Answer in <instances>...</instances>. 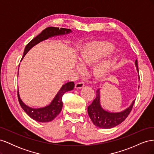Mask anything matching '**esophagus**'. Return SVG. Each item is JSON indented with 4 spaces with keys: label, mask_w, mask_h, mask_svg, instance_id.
<instances>
[{
    "label": "esophagus",
    "mask_w": 154,
    "mask_h": 154,
    "mask_svg": "<svg viewBox=\"0 0 154 154\" xmlns=\"http://www.w3.org/2000/svg\"><path fill=\"white\" fill-rule=\"evenodd\" d=\"M85 85L83 82H78L75 84V88L76 89H81L83 87H84Z\"/></svg>",
    "instance_id": "obj_1"
}]
</instances>
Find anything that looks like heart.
Returning <instances> with one entry per match:
<instances>
[{
    "label": "heart",
    "instance_id": "1",
    "mask_svg": "<svg viewBox=\"0 0 154 154\" xmlns=\"http://www.w3.org/2000/svg\"><path fill=\"white\" fill-rule=\"evenodd\" d=\"M115 49V45L109 41H94L88 42L83 46L80 51V59L83 65L94 63L111 53ZM116 63V59L110 57L100 62L94 69V76L99 79H105L112 72ZM76 68L79 71L83 69V66L78 63Z\"/></svg>",
    "mask_w": 154,
    "mask_h": 154
}]
</instances>
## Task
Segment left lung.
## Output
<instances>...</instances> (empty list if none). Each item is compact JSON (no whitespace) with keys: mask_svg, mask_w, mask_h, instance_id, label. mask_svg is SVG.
Returning a JSON list of instances; mask_svg holds the SVG:
<instances>
[{"mask_svg":"<svg viewBox=\"0 0 154 154\" xmlns=\"http://www.w3.org/2000/svg\"><path fill=\"white\" fill-rule=\"evenodd\" d=\"M135 66H136L137 71L138 72L137 60L135 62ZM135 100L136 99L133 100L132 103L128 107L122 111L118 112H109L104 109L101 105L100 89L98 88L96 91V98L93 101L92 104L88 106V114L89 116L92 123L96 127L105 129L114 128L122 123L127 118V116L132 110Z\"/></svg>","mask_w":154,"mask_h":154,"instance_id":"left-lung-1","label":"left lung"}]
</instances>
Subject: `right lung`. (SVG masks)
<instances>
[{
  "instance_id": "1",
  "label": "right lung",
  "mask_w": 154,
  "mask_h": 154,
  "mask_svg": "<svg viewBox=\"0 0 154 154\" xmlns=\"http://www.w3.org/2000/svg\"><path fill=\"white\" fill-rule=\"evenodd\" d=\"M72 32L71 29H66V28H59V27H49L43 30L38 36L32 39L30 42L27 44L26 46L24 54L22 60L24 58L27 53L35 45L38 44L44 40L48 39L51 37L62 36L64 35H67ZM74 87V83L73 82H70L66 83L62 86L61 88L58 92L57 95L55 96L54 99L51 102L49 105L41 107V108H31V107L26 105L20 98L19 94V92L18 91V98L19 103L22 108V109L25 111V112L31 118L34 119L36 122L45 123L49 122L53 120L61 112L63 102L62 100V96L67 91H72Z\"/></svg>"
}]
</instances>
